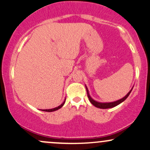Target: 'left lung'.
I'll return each instance as SVG.
<instances>
[{
    "mask_svg": "<svg viewBox=\"0 0 150 150\" xmlns=\"http://www.w3.org/2000/svg\"><path fill=\"white\" fill-rule=\"evenodd\" d=\"M86 86V93H87V96L88 98L89 99V101L91 103V104L95 106V107L96 108H101V109H107V108H114L115 106L118 105L119 104H120L121 103H122L124 100H126V99L127 98V97L129 96L130 93L131 92V91H132L133 89H131V91H129V93H127V95L125 96L124 97V98L120 99V100H117V101H114V102H110V103H100V102H98V101H96V100H93V99L91 98V96H90L89 95V91H88V89L87 87Z\"/></svg>",
    "mask_w": 150,
    "mask_h": 150,
    "instance_id": "1",
    "label": "left lung"
}]
</instances>
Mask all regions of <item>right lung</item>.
<instances>
[{
	"label": "right lung",
	"instance_id": "right-lung-1",
	"mask_svg": "<svg viewBox=\"0 0 150 150\" xmlns=\"http://www.w3.org/2000/svg\"><path fill=\"white\" fill-rule=\"evenodd\" d=\"M65 102H66V99H65L64 100V101L63 102V103L61 104V105H60L59 106H58V107H57V108H53V109H49V110H42V111H45V112H53V111H56V110H59V109H60V108L62 107L63 105H64V103H65Z\"/></svg>",
	"mask_w": 150,
	"mask_h": 150
}]
</instances>
